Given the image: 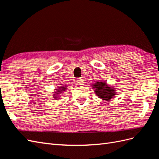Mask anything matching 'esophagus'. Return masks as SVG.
Listing matches in <instances>:
<instances>
[{
	"label": "esophagus",
	"instance_id": "1",
	"mask_svg": "<svg viewBox=\"0 0 159 159\" xmlns=\"http://www.w3.org/2000/svg\"><path fill=\"white\" fill-rule=\"evenodd\" d=\"M78 81V83L80 85H84V80L83 79L81 78H78V80H77Z\"/></svg>",
	"mask_w": 159,
	"mask_h": 159
}]
</instances>
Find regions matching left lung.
I'll use <instances>...</instances> for the list:
<instances>
[{"label":"left lung","instance_id":"8db88e82","mask_svg":"<svg viewBox=\"0 0 159 159\" xmlns=\"http://www.w3.org/2000/svg\"><path fill=\"white\" fill-rule=\"evenodd\" d=\"M92 85L91 88L94 89L95 94L104 102H109L116 95V89L103 81H97Z\"/></svg>","mask_w":159,"mask_h":159}]
</instances>
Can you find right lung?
<instances>
[{"label": "right lung", "instance_id": "add662e5", "mask_svg": "<svg viewBox=\"0 0 159 159\" xmlns=\"http://www.w3.org/2000/svg\"><path fill=\"white\" fill-rule=\"evenodd\" d=\"M61 85H60V87L57 88V89H56V91L55 92H54V93H53L52 95V98H54V99L55 100H57V99H60V94L62 93L63 92H64V91L67 89V85H62L61 84Z\"/></svg>", "mask_w": 159, "mask_h": 159}]
</instances>
